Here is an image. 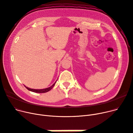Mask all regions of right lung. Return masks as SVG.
Wrapping results in <instances>:
<instances>
[{"label": "right lung", "mask_w": 133, "mask_h": 133, "mask_svg": "<svg viewBox=\"0 0 133 133\" xmlns=\"http://www.w3.org/2000/svg\"><path fill=\"white\" fill-rule=\"evenodd\" d=\"M56 83V82L52 85L49 88H46V89H41V90H36V89H30L28 87H26V86H25V87L28 90H29L30 91H32V92H36V93H45V92H48L49 91H50L51 89H52L54 86L55 85V84Z\"/></svg>", "instance_id": "obj_1"}]
</instances>
